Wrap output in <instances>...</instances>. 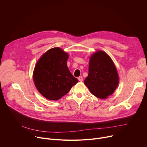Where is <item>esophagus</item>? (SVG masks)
<instances>
[{"label":"esophagus","instance_id":"obj_1","mask_svg":"<svg viewBox=\"0 0 147 147\" xmlns=\"http://www.w3.org/2000/svg\"><path fill=\"white\" fill-rule=\"evenodd\" d=\"M78 81H83V78H82V76H80V77H78Z\"/></svg>","mask_w":147,"mask_h":147}]
</instances>
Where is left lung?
<instances>
[{
	"label": "left lung",
	"instance_id": "8db88e82",
	"mask_svg": "<svg viewBox=\"0 0 147 147\" xmlns=\"http://www.w3.org/2000/svg\"><path fill=\"white\" fill-rule=\"evenodd\" d=\"M88 71L84 84L92 94L105 99L113 93L119 78L113 61L107 53L98 51L91 55Z\"/></svg>",
	"mask_w": 147,
	"mask_h": 147
}]
</instances>
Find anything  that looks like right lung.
<instances>
[{
    "instance_id": "obj_1",
    "label": "right lung",
    "mask_w": 147,
    "mask_h": 147,
    "mask_svg": "<svg viewBox=\"0 0 147 147\" xmlns=\"http://www.w3.org/2000/svg\"><path fill=\"white\" fill-rule=\"evenodd\" d=\"M68 58L66 52L56 47L48 50L37 61L33 80L38 91L47 99H60L78 82L67 67Z\"/></svg>"
}]
</instances>
